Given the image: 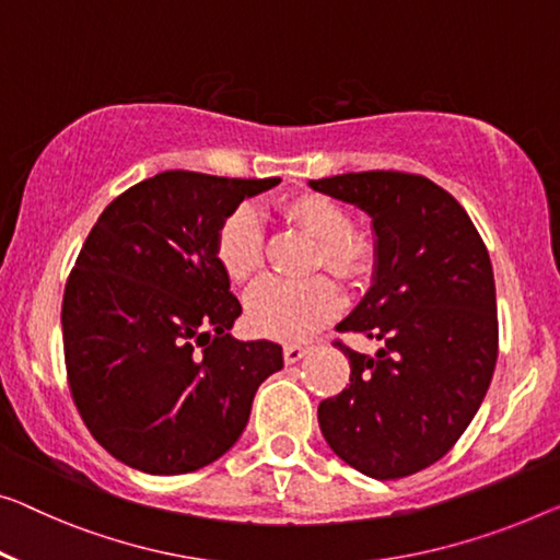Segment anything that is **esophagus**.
I'll return each mask as SVG.
<instances>
[{
    "mask_svg": "<svg viewBox=\"0 0 560 560\" xmlns=\"http://www.w3.org/2000/svg\"><path fill=\"white\" fill-rule=\"evenodd\" d=\"M306 354H308V347H304V345H287V347H283V362H287V364H296Z\"/></svg>",
    "mask_w": 560,
    "mask_h": 560,
    "instance_id": "esophagus-1",
    "label": "esophagus"
}]
</instances>
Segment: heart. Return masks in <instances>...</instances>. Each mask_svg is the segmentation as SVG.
Returning a JSON list of instances; mask_svg holds the SVG:
<instances>
[{"instance_id": "1", "label": "heart", "mask_w": 560, "mask_h": 560, "mask_svg": "<svg viewBox=\"0 0 560 560\" xmlns=\"http://www.w3.org/2000/svg\"><path fill=\"white\" fill-rule=\"evenodd\" d=\"M283 221L316 241L314 269L357 283L372 273L374 244L362 231L349 229V211L322 194H299L281 200ZM215 261L233 283H248L264 266V226L252 206H238L221 221L213 241ZM341 308L337 283L327 277L306 281L269 279L248 294L246 322L256 334L299 341L327 324Z\"/></svg>"}]
</instances>
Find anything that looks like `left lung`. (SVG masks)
Wrapping results in <instances>:
<instances>
[{
  "label": "left lung",
  "mask_w": 560,
  "mask_h": 560,
  "mask_svg": "<svg viewBox=\"0 0 560 560\" xmlns=\"http://www.w3.org/2000/svg\"><path fill=\"white\" fill-rule=\"evenodd\" d=\"M308 186L372 221L374 271L337 324L380 341L377 354L337 341L349 387L319 405L324 440L347 465L395 480L438 463L480 410L498 360L488 248L457 200L422 175L345 173Z\"/></svg>",
  "instance_id": "8db88e82"
}]
</instances>
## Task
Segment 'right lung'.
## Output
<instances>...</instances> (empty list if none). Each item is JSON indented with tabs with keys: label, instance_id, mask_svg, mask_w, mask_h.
<instances>
[{
	"label": "right lung",
	"instance_id": "add662e5",
	"mask_svg": "<svg viewBox=\"0 0 560 560\" xmlns=\"http://www.w3.org/2000/svg\"><path fill=\"white\" fill-rule=\"evenodd\" d=\"M281 178L165 171L100 213L62 299L72 399L115 460L183 475L236 445L277 341L231 337L241 304L215 261L221 221Z\"/></svg>",
	"mask_w": 560,
	"mask_h": 560
}]
</instances>
